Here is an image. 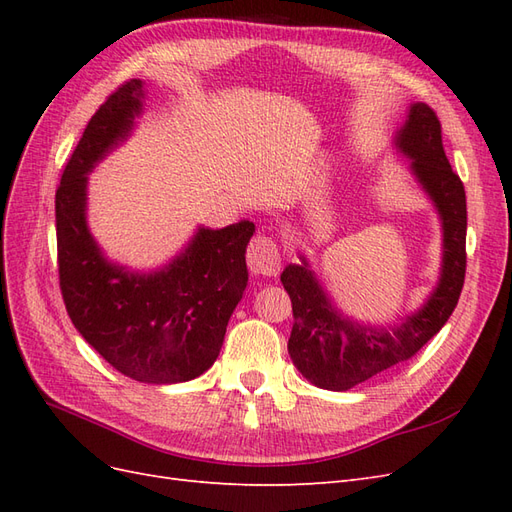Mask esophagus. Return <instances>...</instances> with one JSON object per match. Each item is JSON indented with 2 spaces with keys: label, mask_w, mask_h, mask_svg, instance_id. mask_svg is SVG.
<instances>
[{
  "label": "esophagus",
  "mask_w": 512,
  "mask_h": 512,
  "mask_svg": "<svg viewBox=\"0 0 512 512\" xmlns=\"http://www.w3.org/2000/svg\"><path fill=\"white\" fill-rule=\"evenodd\" d=\"M247 267L256 275H277L282 267L280 250H277V243L267 235H256L250 245H247Z\"/></svg>",
  "instance_id": "obj_1"
}]
</instances>
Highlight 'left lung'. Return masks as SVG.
Wrapping results in <instances>:
<instances>
[{
	"instance_id": "left-lung-1",
	"label": "left lung",
	"mask_w": 512,
	"mask_h": 512,
	"mask_svg": "<svg viewBox=\"0 0 512 512\" xmlns=\"http://www.w3.org/2000/svg\"><path fill=\"white\" fill-rule=\"evenodd\" d=\"M397 145L412 158V170L436 203L444 228V265L438 288L416 314L389 329L363 327L333 312L305 262L288 265L282 284L292 301L288 352L301 374L320 389L348 391L384 369L404 363L436 335L455 312L466 280V190L448 164L438 115L423 102L410 108Z\"/></svg>"
}]
</instances>
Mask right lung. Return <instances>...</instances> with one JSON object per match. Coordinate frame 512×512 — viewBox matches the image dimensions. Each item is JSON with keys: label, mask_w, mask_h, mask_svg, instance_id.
<instances>
[{"label": "right lung", "mask_w": 512, "mask_h": 512, "mask_svg": "<svg viewBox=\"0 0 512 512\" xmlns=\"http://www.w3.org/2000/svg\"><path fill=\"white\" fill-rule=\"evenodd\" d=\"M143 81L119 85L89 119L55 194L59 288L68 316L89 346L121 374L175 384L207 371L247 286L245 247L252 222L200 228L173 265L130 273L100 254L85 224L87 173L132 130Z\"/></svg>", "instance_id": "right-lung-1"}]
</instances>
